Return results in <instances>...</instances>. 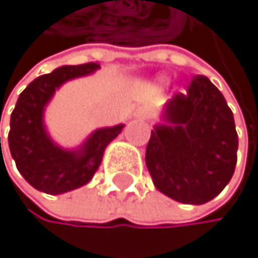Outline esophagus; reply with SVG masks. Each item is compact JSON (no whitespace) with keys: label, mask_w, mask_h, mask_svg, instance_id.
I'll return each instance as SVG.
<instances>
[{"label":"esophagus","mask_w":258,"mask_h":258,"mask_svg":"<svg viewBox=\"0 0 258 258\" xmlns=\"http://www.w3.org/2000/svg\"><path fill=\"white\" fill-rule=\"evenodd\" d=\"M139 113H140V116H142V118H145V116H147V111H144V110L139 111Z\"/></svg>","instance_id":"obj_1"}]
</instances>
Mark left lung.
Returning a JSON list of instances; mask_svg holds the SVG:
<instances>
[{
  "instance_id": "1",
  "label": "left lung",
  "mask_w": 258,
  "mask_h": 258,
  "mask_svg": "<svg viewBox=\"0 0 258 258\" xmlns=\"http://www.w3.org/2000/svg\"><path fill=\"white\" fill-rule=\"evenodd\" d=\"M166 119L151 131L147 167L156 188L183 204H204L231 180L236 167L238 134L222 92L196 75L169 100Z\"/></svg>"
}]
</instances>
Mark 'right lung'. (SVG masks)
Masks as SVG:
<instances>
[{
    "instance_id": "right-lung-1",
    "label": "right lung",
    "mask_w": 258,
    "mask_h": 258,
    "mask_svg": "<svg viewBox=\"0 0 258 258\" xmlns=\"http://www.w3.org/2000/svg\"><path fill=\"white\" fill-rule=\"evenodd\" d=\"M99 67L97 62H89L55 68L52 73L38 76L19 95L11 114L9 150L19 172L39 191L60 195L86 185L99 169L105 148L124 127L119 124L95 131L80 151L58 148L44 131L43 111L57 87Z\"/></svg>"
}]
</instances>
